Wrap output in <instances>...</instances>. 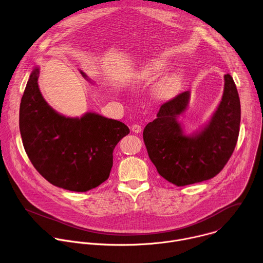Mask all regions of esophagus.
I'll return each instance as SVG.
<instances>
[{
    "label": "esophagus",
    "mask_w": 263,
    "mask_h": 263,
    "mask_svg": "<svg viewBox=\"0 0 263 263\" xmlns=\"http://www.w3.org/2000/svg\"><path fill=\"white\" fill-rule=\"evenodd\" d=\"M132 130L136 134H139L142 132V126L140 124H133L132 125Z\"/></svg>",
    "instance_id": "34e87169"
}]
</instances>
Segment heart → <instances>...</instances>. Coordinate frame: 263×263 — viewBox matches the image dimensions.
I'll list each match as a JSON object with an SVG mask.
<instances>
[{"label":"heart","instance_id":"heart-1","mask_svg":"<svg viewBox=\"0 0 263 263\" xmlns=\"http://www.w3.org/2000/svg\"><path fill=\"white\" fill-rule=\"evenodd\" d=\"M167 63L162 60L149 61L139 72V78L145 82H151L159 78L166 69ZM182 76L180 72H173L165 77L156 87V95L162 100H171L177 96L181 88Z\"/></svg>","mask_w":263,"mask_h":263}]
</instances>
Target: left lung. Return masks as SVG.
I'll return each instance as SVG.
<instances>
[{"mask_svg":"<svg viewBox=\"0 0 263 263\" xmlns=\"http://www.w3.org/2000/svg\"><path fill=\"white\" fill-rule=\"evenodd\" d=\"M222 100L211 121L193 136L183 134L178 116L190 101V92L165 102L143 132L149 159L169 182L183 186L211 179L225 167L236 146L240 101L230 74H225Z\"/></svg>","mask_w":263,"mask_h":263,"instance_id":"1","label":"left lung"}]
</instances>
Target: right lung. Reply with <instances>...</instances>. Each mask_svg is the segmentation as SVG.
Listing matches in <instances>:
<instances>
[{"instance_id": "right-lung-1", "label": "right lung", "mask_w": 263, "mask_h": 263, "mask_svg": "<svg viewBox=\"0 0 263 263\" xmlns=\"http://www.w3.org/2000/svg\"><path fill=\"white\" fill-rule=\"evenodd\" d=\"M86 78V74L81 71ZM33 69L20 108V130L34 168L49 183L72 192H87L106 181L113 150L129 134L122 122L86 113L69 118L52 110L38 87Z\"/></svg>"}]
</instances>
